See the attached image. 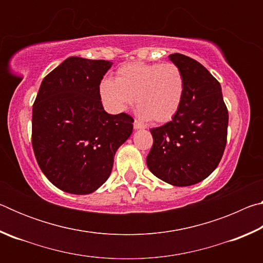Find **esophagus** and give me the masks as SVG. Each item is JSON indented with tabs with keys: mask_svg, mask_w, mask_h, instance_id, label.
<instances>
[{
	"mask_svg": "<svg viewBox=\"0 0 263 263\" xmlns=\"http://www.w3.org/2000/svg\"><path fill=\"white\" fill-rule=\"evenodd\" d=\"M133 127L137 128V130H138V128L144 127V125H142V124L139 121H138V119H135V122H133Z\"/></svg>",
	"mask_w": 263,
	"mask_h": 263,
	"instance_id": "esophagus-1",
	"label": "esophagus"
}]
</instances>
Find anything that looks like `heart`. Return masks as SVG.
<instances>
[{"label":"heart","mask_w":263,"mask_h":263,"mask_svg":"<svg viewBox=\"0 0 263 263\" xmlns=\"http://www.w3.org/2000/svg\"><path fill=\"white\" fill-rule=\"evenodd\" d=\"M184 92L181 69L173 62H133L117 70L116 80L104 79L100 96L105 109L121 114L136 100L141 117L166 123L180 109Z\"/></svg>","instance_id":"obj_1"}]
</instances>
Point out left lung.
Here are the masks:
<instances>
[{
  "mask_svg": "<svg viewBox=\"0 0 263 263\" xmlns=\"http://www.w3.org/2000/svg\"><path fill=\"white\" fill-rule=\"evenodd\" d=\"M169 59L183 75V99L171 122L149 130L153 145L146 162L160 180L186 186L206 179L219 164L229 112L220 83L203 65L180 53Z\"/></svg>",
  "mask_w": 263,
  "mask_h": 263,
  "instance_id": "obj_1",
  "label": "left lung"
}]
</instances>
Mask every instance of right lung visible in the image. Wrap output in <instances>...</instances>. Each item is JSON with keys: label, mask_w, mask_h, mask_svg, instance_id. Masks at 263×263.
Segmentation results:
<instances>
[{"label": "right lung", "mask_w": 263, "mask_h": 263, "mask_svg": "<svg viewBox=\"0 0 263 263\" xmlns=\"http://www.w3.org/2000/svg\"><path fill=\"white\" fill-rule=\"evenodd\" d=\"M112 62L70 57L44 78L32 108L34 157L50 182L90 194L108 180L114 157L131 136L133 118L109 115L100 84Z\"/></svg>", "instance_id": "add662e5"}]
</instances>
